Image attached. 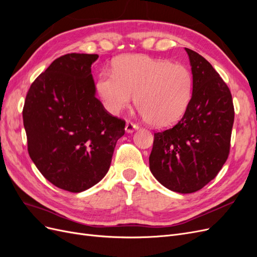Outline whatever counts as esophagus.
Wrapping results in <instances>:
<instances>
[{
	"label": "esophagus",
	"mask_w": 257,
	"mask_h": 257,
	"mask_svg": "<svg viewBox=\"0 0 257 257\" xmlns=\"http://www.w3.org/2000/svg\"><path fill=\"white\" fill-rule=\"evenodd\" d=\"M136 130H138L137 124L131 122V121L126 122V124H125V132H126V133H133V132L136 131Z\"/></svg>",
	"instance_id": "34e87169"
}]
</instances>
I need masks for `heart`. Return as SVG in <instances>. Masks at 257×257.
<instances>
[{"mask_svg": "<svg viewBox=\"0 0 257 257\" xmlns=\"http://www.w3.org/2000/svg\"><path fill=\"white\" fill-rule=\"evenodd\" d=\"M107 110L118 114L134 102L150 125H173L188 108L193 93V76L182 64L143 54L115 62L113 73L103 72L96 83Z\"/></svg>", "mask_w": 257, "mask_h": 257, "instance_id": "heart-1", "label": "heart"}]
</instances>
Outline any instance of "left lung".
<instances>
[{
	"label": "left lung",
	"instance_id": "obj_1",
	"mask_svg": "<svg viewBox=\"0 0 257 257\" xmlns=\"http://www.w3.org/2000/svg\"><path fill=\"white\" fill-rule=\"evenodd\" d=\"M193 93L175 126L154 133L149 157L155 179L170 191L194 193L219 174L230 149L235 110L230 91L209 62L185 48Z\"/></svg>",
	"mask_w": 257,
	"mask_h": 257
}]
</instances>
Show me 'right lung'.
I'll return each instance as SVG.
<instances>
[{"label":"right lung","mask_w":257,"mask_h":257,"mask_svg":"<svg viewBox=\"0 0 257 257\" xmlns=\"http://www.w3.org/2000/svg\"><path fill=\"white\" fill-rule=\"evenodd\" d=\"M97 54L68 53L54 60L31 84L22 116L30 158L57 188L79 193L110 167L125 121L95 96L91 65Z\"/></svg>","instance_id":"obj_1"}]
</instances>
